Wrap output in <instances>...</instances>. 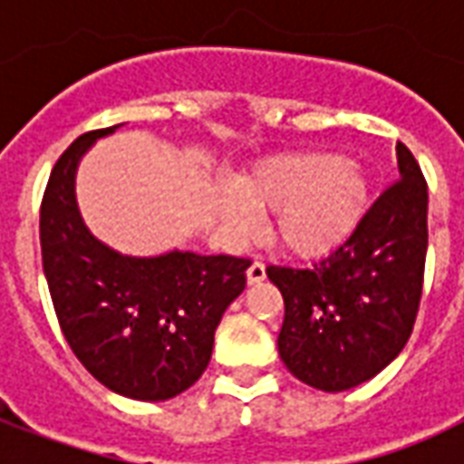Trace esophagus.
Instances as JSON below:
<instances>
[{
	"instance_id": "34e87169",
	"label": "esophagus",
	"mask_w": 464,
	"mask_h": 464,
	"mask_svg": "<svg viewBox=\"0 0 464 464\" xmlns=\"http://www.w3.org/2000/svg\"><path fill=\"white\" fill-rule=\"evenodd\" d=\"M246 278H248V283H261L266 278V266L261 261H253L246 271Z\"/></svg>"
}]
</instances>
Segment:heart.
Wrapping results in <instances>:
<instances>
[{
	"label": "heart",
	"instance_id": "b5f03b06",
	"mask_svg": "<svg viewBox=\"0 0 464 464\" xmlns=\"http://www.w3.org/2000/svg\"><path fill=\"white\" fill-rule=\"evenodd\" d=\"M370 206V186L355 163L325 153H285L256 163L221 201L226 231L248 236L253 213H273L276 243L303 258L341 248Z\"/></svg>",
	"mask_w": 464,
	"mask_h": 464
}]
</instances>
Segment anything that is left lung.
Wrapping results in <instances>:
<instances>
[{
  "mask_svg": "<svg viewBox=\"0 0 464 464\" xmlns=\"http://www.w3.org/2000/svg\"><path fill=\"white\" fill-rule=\"evenodd\" d=\"M398 171L328 258L266 268L285 305L281 360L311 388L341 392L375 378L412 333L428 253V183L405 143Z\"/></svg>",
  "mask_w": 464,
  "mask_h": 464,
  "instance_id": "left-lung-1",
  "label": "left lung"
}]
</instances>
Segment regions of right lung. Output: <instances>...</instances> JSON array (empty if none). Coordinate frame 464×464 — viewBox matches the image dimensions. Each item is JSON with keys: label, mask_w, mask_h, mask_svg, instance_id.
Returning a JSON list of instances; mask_svg holds the SVG:
<instances>
[{"label": "right lung", "mask_w": 464, "mask_h": 464, "mask_svg": "<svg viewBox=\"0 0 464 464\" xmlns=\"http://www.w3.org/2000/svg\"><path fill=\"white\" fill-rule=\"evenodd\" d=\"M114 129L79 136L54 163L39 211L42 263L79 362L123 398L159 402L203 375L251 261L188 251L131 258L96 241L76 211L74 173L86 149Z\"/></svg>", "instance_id": "1"}]
</instances>
